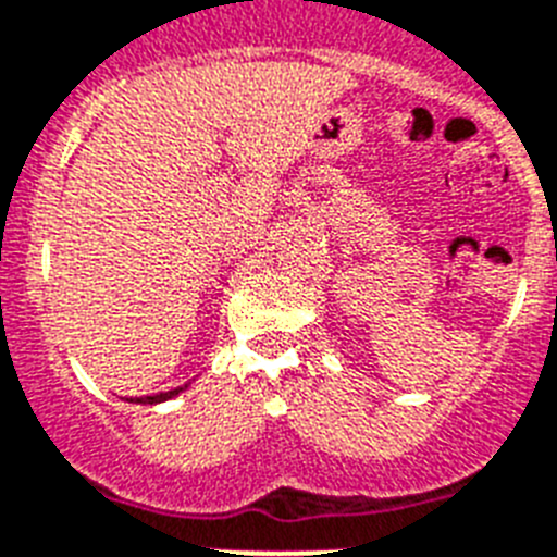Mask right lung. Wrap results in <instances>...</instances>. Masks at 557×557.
<instances>
[{
    "mask_svg": "<svg viewBox=\"0 0 557 557\" xmlns=\"http://www.w3.org/2000/svg\"><path fill=\"white\" fill-rule=\"evenodd\" d=\"M188 386H180V388H171V392H160V394H151V397H137V400H129V403H143V406H157V403H165L171 400V397H177V394H183Z\"/></svg>",
    "mask_w": 557,
    "mask_h": 557,
    "instance_id": "1",
    "label": "right lung"
}]
</instances>
